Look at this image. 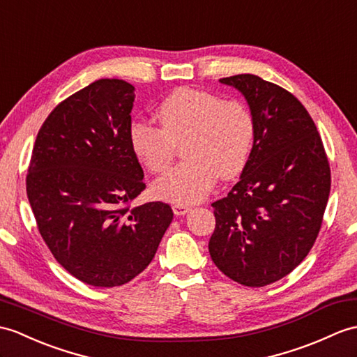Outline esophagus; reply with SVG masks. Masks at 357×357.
I'll return each instance as SVG.
<instances>
[{"mask_svg": "<svg viewBox=\"0 0 357 357\" xmlns=\"http://www.w3.org/2000/svg\"><path fill=\"white\" fill-rule=\"evenodd\" d=\"M172 208L176 216H184V214H187L190 211V206L184 205V204H173Z\"/></svg>", "mask_w": 357, "mask_h": 357, "instance_id": "obj_1", "label": "esophagus"}]
</instances>
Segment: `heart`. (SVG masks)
<instances>
[{
    "label": "heart",
    "mask_w": 357,
    "mask_h": 357,
    "mask_svg": "<svg viewBox=\"0 0 357 357\" xmlns=\"http://www.w3.org/2000/svg\"><path fill=\"white\" fill-rule=\"evenodd\" d=\"M158 126L132 121V153L152 173H162L182 146L187 158L153 184L155 195L175 204H195L208 195L218 178L234 179L250 161L255 124L237 100H222L208 91L182 86L155 109Z\"/></svg>",
    "instance_id": "heart-1"
}]
</instances>
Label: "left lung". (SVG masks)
I'll return each instance as SVG.
<instances>
[{"mask_svg":"<svg viewBox=\"0 0 357 357\" xmlns=\"http://www.w3.org/2000/svg\"><path fill=\"white\" fill-rule=\"evenodd\" d=\"M243 94L254 119L250 161L227 197L213 202L208 250L231 280L261 287L291 273L321 229L330 165L317 126L298 98L254 74L223 77Z\"/></svg>","mask_w":357,"mask_h":357,"instance_id":"obj_1","label":"left lung"}]
</instances>
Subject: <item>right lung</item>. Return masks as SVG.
<instances>
[{"mask_svg": "<svg viewBox=\"0 0 357 357\" xmlns=\"http://www.w3.org/2000/svg\"><path fill=\"white\" fill-rule=\"evenodd\" d=\"M135 88L100 79L50 112L33 146L27 196L38 229L73 277L128 283L152 261L173 219L169 204L130 206L146 188L128 130Z\"/></svg>", "mask_w": 357, "mask_h": 357, "instance_id": "add662e5", "label": "right lung"}]
</instances>
